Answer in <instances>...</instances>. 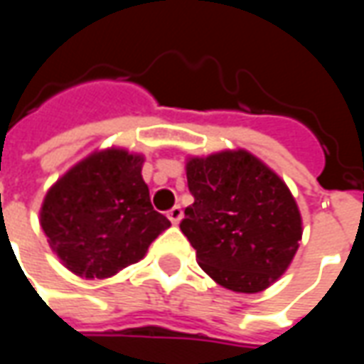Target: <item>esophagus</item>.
I'll list each match as a JSON object with an SVG mask.
<instances>
[{"mask_svg": "<svg viewBox=\"0 0 364 364\" xmlns=\"http://www.w3.org/2000/svg\"><path fill=\"white\" fill-rule=\"evenodd\" d=\"M167 218L173 222V224H179V222H181V218H183L181 206H173V208H171V210L167 213Z\"/></svg>", "mask_w": 364, "mask_h": 364, "instance_id": "obj_1", "label": "esophagus"}]
</instances>
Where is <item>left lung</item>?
<instances>
[{"mask_svg": "<svg viewBox=\"0 0 364 364\" xmlns=\"http://www.w3.org/2000/svg\"><path fill=\"white\" fill-rule=\"evenodd\" d=\"M195 203L181 232L200 269L234 292H261L287 269L302 237L296 200L273 169L245 150L189 158Z\"/></svg>", "mask_w": 364, "mask_h": 364, "instance_id": "8db88e82", "label": "left lung"}]
</instances>
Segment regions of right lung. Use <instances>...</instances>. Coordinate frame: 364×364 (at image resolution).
I'll return each mask as SVG.
<instances>
[{
  "label": "right lung",
  "instance_id": "add662e5",
  "mask_svg": "<svg viewBox=\"0 0 364 364\" xmlns=\"http://www.w3.org/2000/svg\"><path fill=\"white\" fill-rule=\"evenodd\" d=\"M144 158L122 148L91 154L52 185L41 226L52 252L83 279H107L142 259L171 226L154 210Z\"/></svg>",
  "mask_w": 364,
  "mask_h": 364
}]
</instances>
